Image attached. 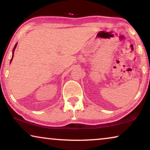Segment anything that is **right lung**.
Listing matches in <instances>:
<instances>
[{"label": "right lung", "mask_w": 150, "mask_h": 150, "mask_svg": "<svg viewBox=\"0 0 150 150\" xmlns=\"http://www.w3.org/2000/svg\"><path fill=\"white\" fill-rule=\"evenodd\" d=\"M16 45H17V43H16V45H14V49H13V51H12V57L11 59V62H12V59H13V57H14V50H15V49H16Z\"/></svg>", "instance_id": "obj_1"}]
</instances>
